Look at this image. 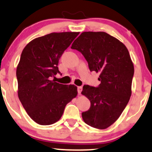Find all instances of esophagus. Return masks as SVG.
Here are the masks:
<instances>
[{
	"instance_id": "1",
	"label": "esophagus",
	"mask_w": 152,
	"mask_h": 152,
	"mask_svg": "<svg viewBox=\"0 0 152 152\" xmlns=\"http://www.w3.org/2000/svg\"><path fill=\"white\" fill-rule=\"evenodd\" d=\"M82 90H83V87H82L81 86L77 87V92H78V94H81Z\"/></svg>"
}]
</instances>
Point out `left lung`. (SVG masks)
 <instances>
[{
	"mask_svg": "<svg viewBox=\"0 0 152 152\" xmlns=\"http://www.w3.org/2000/svg\"><path fill=\"white\" fill-rule=\"evenodd\" d=\"M83 54L91 72L99 73V86L84 85L90 108L82 113L86 124L104 129L117 121L132 94L134 65L126 46L104 32H84L72 45Z\"/></svg>",
	"mask_w": 152,
	"mask_h": 152,
	"instance_id": "8db88e82",
	"label": "left lung"
}]
</instances>
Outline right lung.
I'll return each instance as SVG.
<instances>
[{
  "instance_id": "add662e5",
  "label": "right lung",
  "mask_w": 152,
  "mask_h": 152,
  "mask_svg": "<svg viewBox=\"0 0 152 152\" xmlns=\"http://www.w3.org/2000/svg\"><path fill=\"white\" fill-rule=\"evenodd\" d=\"M78 35L75 32L48 34L30 41L21 53L16 69L18 94L28 115L40 125L58 122L67 103L77 94L75 85L51 79L60 73L59 60Z\"/></svg>"
}]
</instances>
